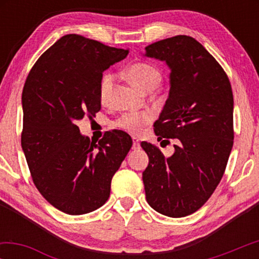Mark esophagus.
I'll return each instance as SVG.
<instances>
[{"instance_id":"34e87169","label":"esophagus","mask_w":259,"mask_h":259,"mask_svg":"<svg viewBox=\"0 0 259 259\" xmlns=\"http://www.w3.org/2000/svg\"><path fill=\"white\" fill-rule=\"evenodd\" d=\"M133 150H138V148L140 147V143H139V139H138L137 137H133Z\"/></svg>"}]
</instances>
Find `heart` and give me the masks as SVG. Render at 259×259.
Instances as JSON below:
<instances>
[{
  "mask_svg": "<svg viewBox=\"0 0 259 259\" xmlns=\"http://www.w3.org/2000/svg\"><path fill=\"white\" fill-rule=\"evenodd\" d=\"M126 76L134 87L144 93H150L154 91L161 81L160 70L152 63L145 61L132 63L126 70ZM114 80L115 75L111 72H106L101 76L100 83H99V95H100L101 102L104 104L111 98ZM150 120L151 115L147 113H126L116 120L114 125L128 132L138 133Z\"/></svg>",
  "mask_w": 259,
  "mask_h": 259,
  "instance_id": "b5f03b06",
  "label": "heart"
}]
</instances>
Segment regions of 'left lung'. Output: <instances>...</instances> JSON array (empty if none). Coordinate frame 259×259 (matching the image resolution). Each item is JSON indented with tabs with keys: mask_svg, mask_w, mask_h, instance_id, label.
<instances>
[{
	"mask_svg": "<svg viewBox=\"0 0 259 259\" xmlns=\"http://www.w3.org/2000/svg\"><path fill=\"white\" fill-rule=\"evenodd\" d=\"M145 51L171 68L168 98L154 133L178 143L168 158L155 145L141 143L150 159L143 173L146 200L159 213L185 217L206 203L225 172L235 134L231 83L191 36L165 38Z\"/></svg>",
	"mask_w": 259,
	"mask_h": 259,
	"instance_id": "left-lung-1",
	"label": "left lung"
}]
</instances>
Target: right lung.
Masks as SVG:
<instances>
[{"label":"right lung","instance_id":"add662e5","mask_svg":"<svg viewBox=\"0 0 259 259\" xmlns=\"http://www.w3.org/2000/svg\"><path fill=\"white\" fill-rule=\"evenodd\" d=\"M127 54L65 35L38 58L24 82L21 145L28 167L38 192L67 214L88 213L107 201L113 176L132 147L123 131H109L97 144L76 126L100 111L102 73Z\"/></svg>","mask_w":259,"mask_h":259}]
</instances>
